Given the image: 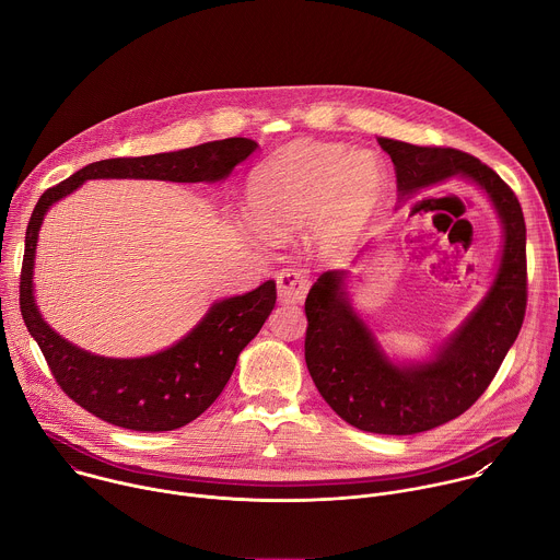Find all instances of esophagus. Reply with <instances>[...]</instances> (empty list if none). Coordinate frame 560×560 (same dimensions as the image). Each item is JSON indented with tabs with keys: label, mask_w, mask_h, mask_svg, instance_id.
<instances>
[{
	"label": "esophagus",
	"mask_w": 560,
	"mask_h": 560,
	"mask_svg": "<svg viewBox=\"0 0 560 560\" xmlns=\"http://www.w3.org/2000/svg\"><path fill=\"white\" fill-rule=\"evenodd\" d=\"M277 292L281 303H301L307 294V279L299 270L285 268L277 277Z\"/></svg>",
	"instance_id": "1"
}]
</instances>
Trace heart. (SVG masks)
Returning <instances> with one entry per match:
<instances>
[{
    "instance_id": "obj_1",
    "label": "heart",
    "mask_w": 560,
    "mask_h": 560,
    "mask_svg": "<svg viewBox=\"0 0 560 560\" xmlns=\"http://www.w3.org/2000/svg\"><path fill=\"white\" fill-rule=\"evenodd\" d=\"M387 173L372 150L337 141H294L259 164L246 188L253 223L290 238L310 228V246L322 257L350 250L376 217Z\"/></svg>"
}]
</instances>
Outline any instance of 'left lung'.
<instances>
[{
    "instance_id": "left-lung-1",
    "label": "left lung",
    "mask_w": 560,
    "mask_h": 560,
    "mask_svg": "<svg viewBox=\"0 0 560 560\" xmlns=\"http://www.w3.org/2000/svg\"><path fill=\"white\" fill-rule=\"evenodd\" d=\"M378 145L392 159L401 199L460 177L488 195L503 228L490 290L428 361L398 363L385 354L350 299L348 270L324 272L307 292L305 363L316 389L346 423L406 436L460 417L514 346L527 305L525 219L512 188L476 156L387 137Z\"/></svg>"
}]
</instances>
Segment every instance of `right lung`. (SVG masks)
<instances>
[{
    "label": "right lung",
    "instance_id": "right-lung-1",
    "mask_svg": "<svg viewBox=\"0 0 560 560\" xmlns=\"http://www.w3.org/2000/svg\"><path fill=\"white\" fill-rule=\"evenodd\" d=\"M257 145L246 137H230L177 152L104 159L39 197L26 228L20 307L55 381L77 406L106 423L135 432H168L195 421L214 404L238 354L266 324L277 301V283L270 279L253 292L214 301L186 337L162 352L135 359L93 354L57 335L35 303V250L50 206L89 179L223 182Z\"/></svg>",
    "mask_w": 560,
    "mask_h": 560
}]
</instances>
